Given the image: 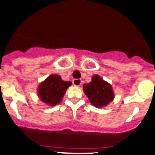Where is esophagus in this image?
Listing matches in <instances>:
<instances>
[{
  "label": "esophagus",
  "mask_w": 155,
  "mask_h": 155,
  "mask_svg": "<svg viewBox=\"0 0 155 155\" xmlns=\"http://www.w3.org/2000/svg\"><path fill=\"white\" fill-rule=\"evenodd\" d=\"M72 84L76 86H81V79H74L72 81Z\"/></svg>",
  "instance_id": "34e87169"
}]
</instances>
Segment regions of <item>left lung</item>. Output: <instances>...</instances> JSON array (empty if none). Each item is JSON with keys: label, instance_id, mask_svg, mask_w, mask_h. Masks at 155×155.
<instances>
[{"label": "left lung", "instance_id": "1", "mask_svg": "<svg viewBox=\"0 0 155 155\" xmlns=\"http://www.w3.org/2000/svg\"><path fill=\"white\" fill-rule=\"evenodd\" d=\"M84 91L91 104L96 107H104L114 99L111 85L97 74L93 76L90 83L84 85Z\"/></svg>", "mask_w": 155, "mask_h": 155}]
</instances>
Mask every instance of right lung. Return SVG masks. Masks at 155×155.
I'll return each mask as SVG.
<instances>
[{"instance_id": "right-lung-1", "label": "right lung", "mask_w": 155, "mask_h": 155, "mask_svg": "<svg viewBox=\"0 0 155 155\" xmlns=\"http://www.w3.org/2000/svg\"><path fill=\"white\" fill-rule=\"evenodd\" d=\"M71 84L70 81H64L58 74H52L39 86L38 96L45 104L55 106L61 102Z\"/></svg>"}]
</instances>
